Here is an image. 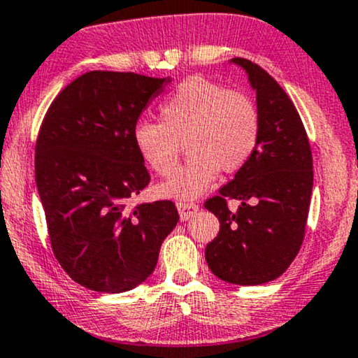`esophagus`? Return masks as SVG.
Instances as JSON below:
<instances>
[{
    "label": "esophagus",
    "instance_id": "esophagus-1",
    "mask_svg": "<svg viewBox=\"0 0 358 358\" xmlns=\"http://www.w3.org/2000/svg\"><path fill=\"white\" fill-rule=\"evenodd\" d=\"M176 208H178L180 218H182V221L189 220L194 215V213L200 210V206H198L196 203H193V201H178V203H176Z\"/></svg>",
    "mask_w": 358,
    "mask_h": 358
}]
</instances>
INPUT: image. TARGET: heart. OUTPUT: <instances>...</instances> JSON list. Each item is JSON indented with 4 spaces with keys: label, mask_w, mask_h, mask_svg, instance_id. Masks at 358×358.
I'll return each mask as SVG.
<instances>
[{
    "label": "heart",
    "mask_w": 358,
    "mask_h": 358,
    "mask_svg": "<svg viewBox=\"0 0 358 358\" xmlns=\"http://www.w3.org/2000/svg\"><path fill=\"white\" fill-rule=\"evenodd\" d=\"M162 122L138 120L132 138L140 158L155 173L169 176L176 168L182 142L187 164L160 187L170 198H194L220 173L241 170L261 142L262 117L255 99L203 78L178 84L160 103Z\"/></svg>",
    "instance_id": "b5f03b06"
}]
</instances>
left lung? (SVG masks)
Segmentation results:
<instances>
[{"instance_id":"left-lung-1","label":"left lung","mask_w":358,"mask_h":358,"mask_svg":"<svg viewBox=\"0 0 358 358\" xmlns=\"http://www.w3.org/2000/svg\"><path fill=\"white\" fill-rule=\"evenodd\" d=\"M262 117L257 152L234 178L208 198L205 208L220 220L218 236L206 244L211 273L226 282L257 286L279 278L299 252L309 215L312 152L299 112L284 89L261 66L243 57ZM228 199H238L236 212Z\"/></svg>"}]
</instances>
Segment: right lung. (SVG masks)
I'll return each mask as SVG.
<instances>
[{
	"instance_id": "right-lung-1",
	"label": "right lung",
	"mask_w": 358,
	"mask_h": 358,
	"mask_svg": "<svg viewBox=\"0 0 358 358\" xmlns=\"http://www.w3.org/2000/svg\"><path fill=\"white\" fill-rule=\"evenodd\" d=\"M170 79L90 71L49 106L36 138V185L54 256L80 286L124 292L155 269L178 223L173 201L129 205L150 183L132 130Z\"/></svg>"
}]
</instances>
